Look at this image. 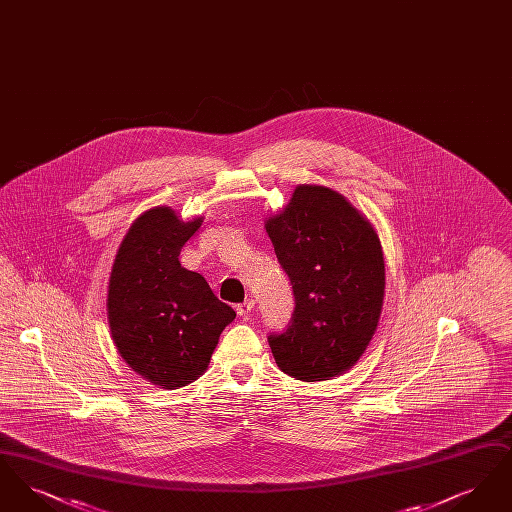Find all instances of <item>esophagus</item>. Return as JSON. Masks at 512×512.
I'll use <instances>...</instances> for the list:
<instances>
[{
	"label": "esophagus",
	"instance_id": "1",
	"mask_svg": "<svg viewBox=\"0 0 512 512\" xmlns=\"http://www.w3.org/2000/svg\"><path fill=\"white\" fill-rule=\"evenodd\" d=\"M253 307H255V301H253V299H247L244 303L236 305V313H238L240 317H247V315L253 311Z\"/></svg>",
	"mask_w": 512,
	"mask_h": 512
}]
</instances>
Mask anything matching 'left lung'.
Here are the masks:
<instances>
[{"mask_svg":"<svg viewBox=\"0 0 512 512\" xmlns=\"http://www.w3.org/2000/svg\"><path fill=\"white\" fill-rule=\"evenodd\" d=\"M295 309L270 334L276 365L303 382L340 376L372 340L384 303V253L372 224L343 197L301 184L286 209L265 222Z\"/></svg>","mask_w":512,"mask_h":512,"instance_id":"obj_1","label":"left lung"}]
</instances>
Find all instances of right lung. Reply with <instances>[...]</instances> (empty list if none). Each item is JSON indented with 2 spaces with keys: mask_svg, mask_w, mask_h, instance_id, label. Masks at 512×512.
<instances>
[{
  "mask_svg": "<svg viewBox=\"0 0 512 512\" xmlns=\"http://www.w3.org/2000/svg\"><path fill=\"white\" fill-rule=\"evenodd\" d=\"M203 219L153 207L132 222L117 251L107 293L113 341L147 382L176 390L197 380L222 330L236 318L205 278L178 257Z\"/></svg>",
  "mask_w": 512,
  "mask_h": 512,
  "instance_id": "obj_1",
  "label": "right lung"
}]
</instances>
